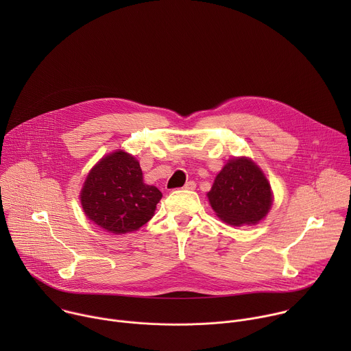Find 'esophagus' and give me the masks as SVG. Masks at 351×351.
<instances>
[{"label":"esophagus","instance_id":"1","mask_svg":"<svg viewBox=\"0 0 351 351\" xmlns=\"http://www.w3.org/2000/svg\"><path fill=\"white\" fill-rule=\"evenodd\" d=\"M184 189H186V190H194V189H195V182L189 180V182L184 184Z\"/></svg>","mask_w":351,"mask_h":351}]
</instances>
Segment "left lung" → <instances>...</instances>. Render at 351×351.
I'll return each mask as SVG.
<instances>
[{
  "instance_id": "8db88e82",
  "label": "left lung",
  "mask_w": 351,
  "mask_h": 351,
  "mask_svg": "<svg viewBox=\"0 0 351 351\" xmlns=\"http://www.w3.org/2000/svg\"><path fill=\"white\" fill-rule=\"evenodd\" d=\"M207 195L217 215L233 226L260 222L272 204L267 178L247 158L230 160L215 178Z\"/></svg>"
}]
</instances>
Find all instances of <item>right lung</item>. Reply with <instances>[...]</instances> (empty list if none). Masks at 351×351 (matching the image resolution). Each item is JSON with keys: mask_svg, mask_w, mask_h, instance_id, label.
<instances>
[{"mask_svg": "<svg viewBox=\"0 0 351 351\" xmlns=\"http://www.w3.org/2000/svg\"><path fill=\"white\" fill-rule=\"evenodd\" d=\"M80 195L90 221L121 234L137 230L152 219L162 193L143 182L134 157L117 152L91 169Z\"/></svg>", "mask_w": 351, "mask_h": 351, "instance_id": "right-lung-1", "label": "right lung"}]
</instances>
